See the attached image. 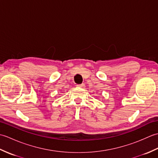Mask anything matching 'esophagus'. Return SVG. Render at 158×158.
Returning a JSON list of instances; mask_svg holds the SVG:
<instances>
[{
  "instance_id": "esophagus-1",
  "label": "esophagus",
  "mask_w": 158,
  "mask_h": 158,
  "mask_svg": "<svg viewBox=\"0 0 158 158\" xmlns=\"http://www.w3.org/2000/svg\"><path fill=\"white\" fill-rule=\"evenodd\" d=\"M77 87H78V88H85V84H83V83H82V84L77 85Z\"/></svg>"
}]
</instances>
